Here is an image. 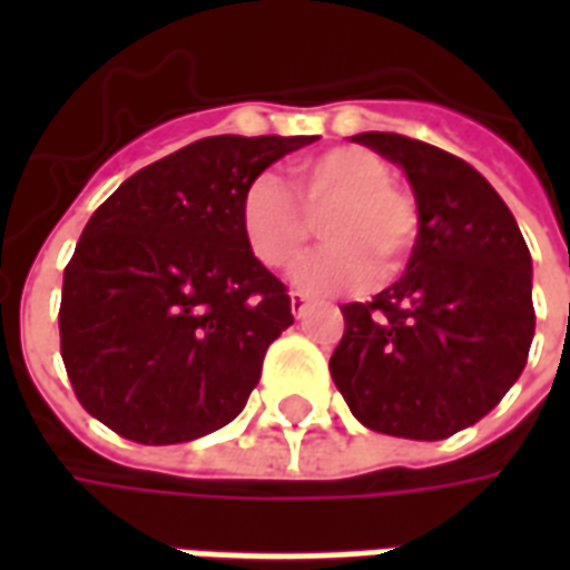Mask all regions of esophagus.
<instances>
[{"mask_svg": "<svg viewBox=\"0 0 570 570\" xmlns=\"http://www.w3.org/2000/svg\"><path fill=\"white\" fill-rule=\"evenodd\" d=\"M289 308H293L296 317H305V314L311 311V298L302 296V293H293V296H289Z\"/></svg>", "mask_w": 570, "mask_h": 570, "instance_id": "1", "label": "esophagus"}]
</instances>
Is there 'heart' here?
<instances>
[{
	"label": "heart",
	"instance_id": "b5f03b06",
	"mask_svg": "<svg viewBox=\"0 0 570 570\" xmlns=\"http://www.w3.org/2000/svg\"><path fill=\"white\" fill-rule=\"evenodd\" d=\"M384 158L360 146L314 155L293 167V191L256 176L240 195V232L268 272L296 268L321 223L323 244L298 268L305 293H345L375 277H394L419 240V204L391 183ZM299 204L296 205L295 200Z\"/></svg>",
	"mask_w": 570,
	"mask_h": 570
}]
</instances>
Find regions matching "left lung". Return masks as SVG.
<instances>
[{
	"label": "left lung",
	"instance_id": "1",
	"mask_svg": "<svg viewBox=\"0 0 570 570\" xmlns=\"http://www.w3.org/2000/svg\"><path fill=\"white\" fill-rule=\"evenodd\" d=\"M406 170L419 240L406 274L372 302L342 305L330 357L360 424L403 440H449L498 406L534 338L531 253L489 179L403 134H357Z\"/></svg>",
	"mask_w": 570,
	"mask_h": 570
}]
</instances>
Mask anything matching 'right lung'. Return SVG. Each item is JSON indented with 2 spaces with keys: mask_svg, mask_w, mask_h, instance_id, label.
<instances>
[{
  "mask_svg": "<svg viewBox=\"0 0 570 570\" xmlns=\"http://www.w3.org/2000/svg\"><path fill=\"white\" fill-rule=\"evenodd\" d=\"M317 137H204L125 179L63 272L60 357L85 412L125 440L174 445L225 428L293 323L249 253L240 195Z\"/></svg>",
  "mask_w": 570,
  "mask_h": 570,
  "instance_id": "1",
  "label": "right lung"
}]
</instances>
